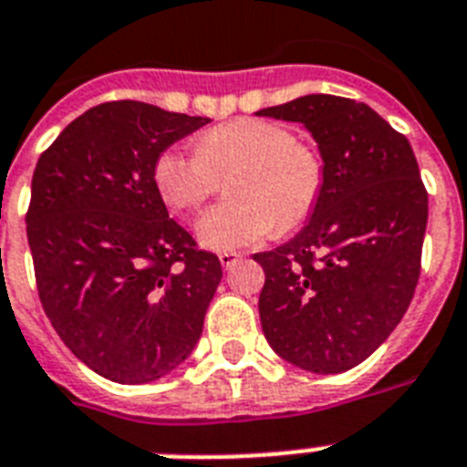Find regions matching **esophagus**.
Listing matches in <instances>:
<instances>
[{
    "mask_svg": "<svg viewBox=\"0 0 467 467\" xmlns=\"http://www.w3.org/2000/svg\"><path fill=\"white\" fill-rule=\"evenodd\" d=\"M242 259V254H237V252H223L221 254V264H223V268H233L234 264H237V261Z\"/></svg>",
    "mask_w": 467,
    "mask_h": 467,
    "instance_id": "esophagus-1",
    "label": "esophagus"
}]
</instances>
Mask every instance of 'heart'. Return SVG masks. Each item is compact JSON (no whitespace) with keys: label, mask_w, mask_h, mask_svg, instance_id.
Masks as SVG:
<instances>
[{"label":"heart","mask_w":467,"mask_h":467,"mask_svg":"<svg viewBox=\"0 0 467 467\" xmlns=\"http://www.w3.org/2000/svg\"><path fill=\"white\" fill-rule=\"evenodd\" d=\"M230 174L227 199L196 225L201 244L230 252L264 240L280 227L293 230L314 213L324 194L321 153L297 141L285 124L240 117L199 136L196 150L168 148L153 165V182L165 206L194 213Z\"/></svg>","instance_id":"b5f03b06"}]
</instances>
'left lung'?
Returning a JSON list of instances; mask_svg holds the SVG:
<instances>
[{
	"instance_id": "8db88e82",
	"label": "left lung",
	"mask_w": 467,
	"mask_h": 467,
	"mask_svg": "<svg viewBox=\"0 0 467 467\" xmlns=\"http://www.w3.org/2000/svg\"><path fill=\"white\" fill-rule=\"evenodd\" d=\"M259 115L305 124L326 165L309 223L254 254L266 273L261 328L290 365L340 374L365 362L410 306L427 189L408 139L365 102L317 93Z\"/></svg>"
}]
</instances>
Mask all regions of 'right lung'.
I'll return each instance as SVG.
<instances>
[{"mask_svg":"<svg viewBox=\"0 0 467 467\" xmlns=\"http://www.w3.org/2000/svg\"><path fill=\"white\" fill-rule=\"evenodd\" d=\"M208 117L139 100L76 117L40 155L26 230L49 324L83 365L148 384L192 355L223 278L218 256L168 215L158 155Z\"/></svg>","mask_w":467,"mask_h":467,"instance_id":"1","label":"right lung"}]
</instances>
